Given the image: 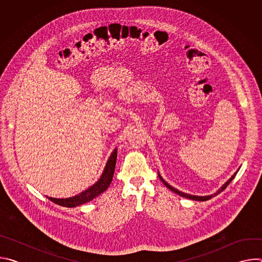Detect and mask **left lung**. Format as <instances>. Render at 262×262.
<instances>
[{
  "instance_id": "1",
  "label": "left lung",
  "mask_w": 262,
  "mask_h": 262,
  "mask_svg": "<svg viewBox=\"0 0 262 262\" xmlns=\"http://www.w3.org/2000/svg\"><path fill=\"white\" fill-rule=\"evenodd\" d=\"M235 175H236V173H234V175H232V177L225 183L224 184L222 188L214 194V195H209V196H194V195H189V194H185V193H182V192H180V191H178V190H176V189H174L173 186H171L169 183H167L162 177H161V175L159 174V177H160V179L164 182V184L167 186V188L169 189V190H171L172 192H174V193H176V194H178L179 196H181V197H184V198H189V199H192V200H196V201H206V200H209V199H211L213 196H216L219 193H221L222 191H224L225 190L227 186H228V184L232 181V179L235 177Z\"/></svg>"
}]
</instances>
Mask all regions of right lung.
<instances>
[{
    "instance_id": "add662e5",
    "label": "right lung",
    "mask_w": 262,
    "mask_h": 262,
    "mask_svg": "<svg viewBox=\"0 0 262 262\" xmlns=\"http://www.w3.org/2000/svg\"><path fill=\"white\" fill-rule=\"evenodd\" d=\"M116 160H117V149H115V150L112 152L99 180L96 183H94L92 186H90L88 190L82 192L81 194H79L77 196L66 198V199H57V198H52V197H49V199L52 202H54L58 205L64 206V207L79 206L86 202L91 201L92 199H94L95 197H97L98 195L103 193L105 190H107L108 185L112 182V179H113V176H114Z\"/></svg>"
}]
</instances>
